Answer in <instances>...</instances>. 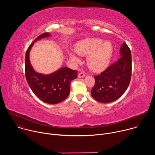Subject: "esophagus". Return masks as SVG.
Returning <instances> with one entry per match:
<instances>
[{"label": "esophagus", "mask_w": 155, "mask_h": 155, "mask_svg": "<svg viewBox=\"0 0 155 155\" xmlns=\"http://www.w3.org/2000/svg\"><path fill=\"white\" fill-rule=\"evenodd\" d=\"M84 76H85V74L84 72H81L78 75V78H83V77H84Z\"/></svg>", "instance_id": "esophagus-1"}]
</instances>
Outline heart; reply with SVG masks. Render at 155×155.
I'll return each instance as SVG.
<instances>
[{
  "instance_id": "1",
  "label": "heart",
  "mask_w": 155,
  "mask_h": 155,
  "mask_svg": "<svg viewBox=\"0 0 155 155\" xmlns=\"http://www.w3.org/2000/svg\"><path fill=\"white\" fill-rule=\"evenodd\" d=\"M75 51L80 56L89 54L87 59L88 66L93 71L99 72L107 67L113 54L114 47L110 41H103L99 38H88L77 43ZM68 54L75 63L80 62L74 52L69 51Z\"/></svg>"
}]
</instances>
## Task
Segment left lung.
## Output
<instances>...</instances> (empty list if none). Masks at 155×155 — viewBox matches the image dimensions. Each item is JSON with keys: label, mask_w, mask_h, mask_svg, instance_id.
Instances as JSON below:
<instances>
[{"label": "left lung", "mask_w": 155, "mask_h": 155, "mask_svg": "<svg viewBox=\"0 0 155 155\" xmlns=\"http://www.w3.org/2000/svg\"><path fill=\"white\" fill-rule=\"evenodd\" d=\"M120 58L100 75L94 76L95 85L92 97L97 101L107 104L118 99L129 84L131 71V53L124 42L120 50Z\"/></svg>", "instance_id": "left-lung-1"}]
</instances>
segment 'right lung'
Segmentation results:
<instances>
[{"instance_id":"1","label":"right lung","mask_w":155,"mask_h":155,"mask_svg":"<svg viewBox=\"0 0 155 155\" xmlns=\"http://www.w3.org/2000/svg\"><path fill=\"white\" fill-rule=\"evenodd\" d=\"M51 36L50 33L39 35L28 48L25 58V72L27 82L33 93L43 102L56 104L62 102L69 94L71 81L77 77V72L69 68L58 69L50 74L37 72L29 59V53L34 43Z\"/></svg>"}]
</instances>
